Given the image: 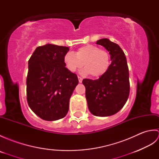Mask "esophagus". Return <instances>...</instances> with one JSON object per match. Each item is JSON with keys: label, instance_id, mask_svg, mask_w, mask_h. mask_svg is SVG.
I'll list each match as a JSON object with an SVG mask.
<instances>
[{"label": "esophagus", "instance_id": "1", "mask_svg": "<svg viewBox=\"0 0 159 159\" xmlns=\"http://www.w3.org/2000/svg\"><path fill=\"white\" fill-rule=\"evenodd\" d=\"M78 79H79V82L80 83H81L82 81H83V79H82V78L80 77V76H78Z\"/></svg>", "mask_w": 159, "mask_h": 159}]
</instances>
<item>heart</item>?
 Wrapping results in <instances>:
<instances>
[{
	"mask_svg": "<svg viewBox=\"0 0 159 159\" xmlns=\"http://www.w3.org/2000/svg\"><path fill=\"white\" fill-rule=\"evenodd\" d=\"M64 63L70 72H74L83 66L80 74H91L93 78H100L105 74L111 65V57L106 50H100L93 45H86L77 50L76 54L67 52L64 57Z\"/></svg>",
	"mask_w": 159,
	"mask_h": 159,
	"instance_id": "obj_1",
	"label": "heart"
}]
</instances>
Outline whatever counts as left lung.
<instances>
[{
  "mask_svg": "<svg viewBox=\"0 0 159 159\" xmlns=\"http://www.w3.org/2000/svg\"><path fill=\"white\" fill-rule=\"evenodd\" d=\"M110 54L111 63L107 72L98 79H85V97L88 109L93 116L107 117L121 110L130 92L129 72L124 51L109 39L98 40Z\"/></svg>",
  "mask_w": 159,
  "mask_h": 159,
  "instance_id": "1",
  "label": "left lung"
}]
</instances>
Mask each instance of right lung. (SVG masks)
<instances>
[{"label": "right lung", "mask_w": 159, "mask_h": 159, "mask_svg": "<svg viewBox=\"0 0 159 159\" xmlns=\"http://www.w3.org/2000/svg\"><path fill=\"white\" fill-rule=\"evenodd\" d=\"M66 46L47 43L35 49L29 60L26 96L29 107L46 121L65 117L70 97L79 83L76 74L66 67Z\"/></svg>", "instance_id": "obj_1"}]
</instances>
